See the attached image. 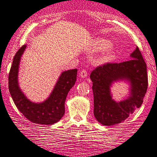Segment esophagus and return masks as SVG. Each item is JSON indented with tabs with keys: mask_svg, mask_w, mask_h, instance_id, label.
<instances>
[{
	"mask_svg": "<svg viewBox=\"0 0 157 157\" xmlns=\"http://www.w3.org/2000/svg\"><path fill=\"white\" fill-rule=\"evenodd\" d=\"M87 75H88V72H87L86 70H84V69H82V70L80 72V76L82 77V78L86 77Z\"/></svg>",
	"mask_w": 157,
	"mask_h": 157,
	"instance_id": "34e87169",
	"label": "esophagus"
}]
</instances>
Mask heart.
Wrapping results in <instances>:
<instances>
[{"mask_svg": "<svg viewBox=\"0 0 157 157\" xmlns=\"http://www.w3.org/2000/svg\"><path fill=\"white\" fill-rule=\"evenodd\" d=\"M110 45V42L107 40L105 39H98L96 40V42L94 43V48L95 51H104V49H106ZM112 50H110V52Z\"/></svg>", "mask_w": 157, "mask_h": 157, "instance_id": "heart-1", "label": "heart"}]
</instances>
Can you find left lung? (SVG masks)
Instances as JSON below:
<instances>
[{
	"label": "left lung",
	"mask_w": 157,
	"mask_h": 157,
	"mask_svg": "<svg viewBox=\"0 0 157 157\" xmlns=\"http://www.w3.org/2000/svg\"><path fill=\"white\" fill-rule=\"evenodd\" d=\"M131 59L122 63H106L90 73L93 82L94 116L103 125L110 126L124 122L143 104L148 88L146 64L137 46ZM126 80L131 84L128 99L116 102L111 98L110 87L114 82Z\"/></svg>",
	"instance_id": "8db88e82"
}]
</instances>
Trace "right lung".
Here are the masks:
<instances>
[{
  "label": "right lung",
  "instance_id": "obj_1",
  "mask_svg": "<svg viewBox=\"0 0 157 157\" xmlns=\"http://www.w3.org/2000/svg\"><path fill=\"white\" fill-rule=\"evenodd\" d=\"M27 45H24L16 53L9 75V89L16 106L27 120L39 124H53L59 122L65 112V101L69 90L77 80V69L61 73L48 99L42 103H33L25 96L18 82V72L21 55Z\"/></svg>",
  "mask_w": 157,
  "mask_h": 157
}]
</instances>
